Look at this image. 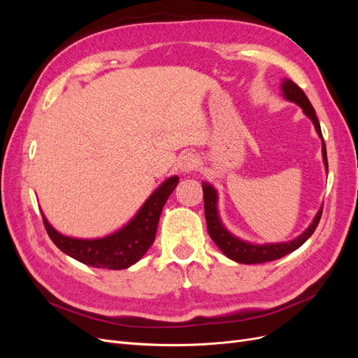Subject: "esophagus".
Returning <instances> with one entry per match:
<instances>
[{
    "mask_svg": "<svg viewBox=\"0 0 358 358\" xmlns=\"http://www.w3.org/2000/svg\"><path fill=\"white\" fill-rule=\"evenodd\" d=\"M199 166V158L196 154L192 152H187L180 155L179 158V169L180 171H185V173H189L192 170H196Z\"/></svg>",
    "mask_w": 358,
    "mask_h": 358,
    "instance_id": "1",
    "label": "esophagus"
}]
</instances>
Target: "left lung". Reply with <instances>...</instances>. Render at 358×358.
I'll use <instances>...</instances> for the list:
<instances>
[{"label": "left lung", "instance_id": "8db88e82", "mask_svg": "<svg viewBox=\"0 0 358 358\" xmlns=\"http://www.w3.org/2000/svg\"><path fill=\"white\" fill-rule=\"evenodd\" d=\"M280 90H282V94L288 101L296 103L301 107L305 115L310 119L313 125H315L318 136L322 138L321 127L318 122V117L315 115V110H313L309 99L306 96V94L301 91L300 86H297L289 79H284L282 85H280ZM322 159H324V164H326V170L329 171L326 143H324V140H322ZM203 199H204L206 224H208V231H209V236L212 237V241L221 249L224 255L233 259V262L242 263V264H259V263L273 262V259L282 258L284 255L296 251V249L305 243L313 234V231H315L322 213V208H321L315 218H313L312 224L305 230V233H301L299 237H296L294 241L284 242V243L254 245L233 236L222 225L218 215V208H216V203H218V194H216V189L208 182H203Z\"/></svg>", "mask_w": 358, "mask_h": 358}]
</instances>
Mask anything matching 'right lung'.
<instances>
[{
    "mask_svg": "<svg viewBox=\"0 0 358 358\" xmlns=\"http://www.w3.org/2000/svg\"><path fill=\"white\" fill-rule=\"evenodd\" d=\"M178 182V176H171L162 182L131 221L121 230L101 239H76L64 236L53 229L46 216L41 213L43 224L52 242L64 254L91 267L122 270L137 263L154 243L159 215Z\"/></svg>",
    "mask_w": 358,
    "mask_h": 358,
    "instance_id": "obj_1",
    "label": "right lung"
}]
</instances>
